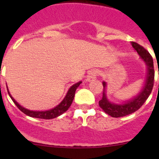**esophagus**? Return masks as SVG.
I'll use <instances>...</instances> for the list:
<instances>
[{
	"instance_id": "1",
	"label": "esophagus",
	"mask_w": 159,
	"mask_h": 159,
	"mask_svg": "<svg viewBox=\"0 0 159 159\" xmlns=\"http://www.w3.org/2000/svg\"><path fill=\"white\" fill-rule=\"evenodd\" d=\"M98 70L97 69H91L89 70V75H88L87 77V81H91L92 80H94L98 76Z\"/></svg>"
}]
</instances>
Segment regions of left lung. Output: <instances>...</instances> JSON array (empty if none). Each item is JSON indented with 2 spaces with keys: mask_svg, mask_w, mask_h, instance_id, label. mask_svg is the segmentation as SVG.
<instances>
[{
  "mask_svg": "<svg viewBox=\"0 0 159 159\" xmlns=\"http://www.w3.org/2000/svg\"><path fill=\"white\" fill-rule=\"evenodd\" d=\"M133 48L137 51L138 54L140 55L141 59L145 63L147 66V75L145 79V84L143 89L141 90L140 92L134 96L131 100L126 101L121 104H115L111 102L108 99L106 95V87L107 84L105 81H103V96L102 98L99 101V106L102 110L111 115L113 118H119V117L126 116L133 112L139 110L142 106L148 96L152 92L154 85V78H155V70H154L153 59L151 54L147 50L144 48L140 44L135 42H131Z\"/></svg>",
  "mask_w": 159,
  "mask_h": 159,
  "instance_id": "obj_1",
  "label": "left lung"
}]
</instances>
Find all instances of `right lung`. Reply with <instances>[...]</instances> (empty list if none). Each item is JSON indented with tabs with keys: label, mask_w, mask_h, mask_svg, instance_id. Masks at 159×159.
Instances as JSON below:
<instances>
[{
	"label": "right lung",
	"mask_w": 159,
	"mask_h": 159,
	"mask_svg": "<svg viewBox=\"0 0 159 159\" xmlns=\"http://www.w3.org/2000/svg\"><path fill=\"white\" fill-rule=\"evenodd\" d=\"M81 81H79V82L76 83V84L70 86V88L68 89V92H67L66 95H65V98L61 101V102L59 105H57L56 107L53 108L52 109L47 111H30L29 109H27V108H24L21 105H19V104L14 100V98L11 96L10 92H9L8 89H7V92H8L9 96H10L11 98L12 99V101L14 102V103L15 104L16 106L23 113H25V115H28V116L30 117H32V118H42V119H52V118H57V117L60 116L61 115L65 113V112L70 108V105H71L72 102H73L74 100V98H75L76 89H78V86L81 84Z\"/></svg>",
	"instance_id": "obj_1"
}]
</instances>
